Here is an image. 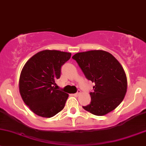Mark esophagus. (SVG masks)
<instances>
[{
	"label": "esophagus",
	"mask_w": 146,
	"mask_h": 146,
	"mask_svg": "<svg viewBox=\"0 0 146 146\" xmlns=\"http://www.w3.org/2000/svg\"><path fill=\"white\" fill-rule=\"evenodd\" d=\"M81 94V90H78V91L76 93V94H73V96H79V95H80Z\"/></svg>",
	"instance_id": "obj_1"
}]
</instances>
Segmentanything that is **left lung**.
Masks as SVG:
<instances>
[{"instance_id":"8db88e82","label":"left lung","mask_w":146,"mask_h":146,"mask_svg":"<svg viewBox=\"0 0 146 146\" xmlns=\"http://www.w3.org/2000/svg\"><path fill=\"white\" fill-rule=\"evenodd\" d=\"M72 58L86 78L95 83L90 93L91 103L83 108L93 115L103 116L115 110L127 90V76L122 66L110 52L89 50L78 52Z\"/></svg>"}]
</instances>
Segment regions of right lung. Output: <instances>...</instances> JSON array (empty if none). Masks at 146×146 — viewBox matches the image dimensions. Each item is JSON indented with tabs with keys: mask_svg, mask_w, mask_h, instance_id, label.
Wrapping results in <instances>:
<instances>
[{
	"mask_svg": "<svg viewBox=\"0 0 146 146\" xmlns=\"http://www.w3.org/2000/svg\"><path fill=\"white\" fill-rule=\"evenodd\" d=\"M70 52L40 51L24 66L19 81L21 97L29 109L43 117H52L65 106L69 95L54 87L61 67L71 58Z\"/></svg>",
	"mask_w": 146,
	"mask_h": 146,
	"instance_id": "right-lung-1",
	"label": "right lung"
}]
</instances>
